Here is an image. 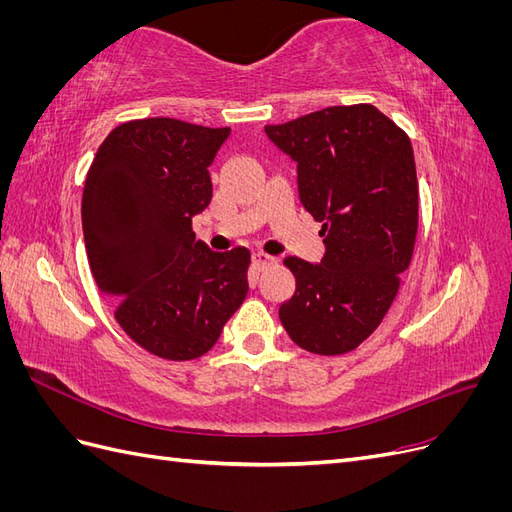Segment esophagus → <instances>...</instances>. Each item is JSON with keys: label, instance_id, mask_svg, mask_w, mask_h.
I'll use <instances>...</instances> for the list:
<instances>
[{"label": "esophagus", "instance_id": "34e87169", "mask_svg": "<svg viewBox=\"0 0 512 512\" xmlns=\"http://www.w3.org/2000/svg\"><path fill=\"white\" fill-rule=\"evenodd\" d=\"M252 260H254V265H256L258 269H267V267H271L273 262H275V258L269 256V254H265V252H254Z\"/></svg>", "mask_w": 512, "mask_h": 512}]
</instances>
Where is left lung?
<instances>
[{"label": "left lung", "instance_id": "left-lung-1", "mask_svg": "<svg viewBox=\"0 0 512 512\" xmlns=\"http://www.w3.org/2000/svg\"><path fill=\"white\" fill-rule=\"evenodd\" d=\"M265 132L297 162L299 198L324 237L320 262L284 260L297 290L280 305V320L303 350L350 352L378 329L412 260L418 179L410 138L371 104L331 106Z\"/></svg>", "mask_w": 512, "mask_h": 512}]
</instances>
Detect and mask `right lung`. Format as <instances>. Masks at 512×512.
<instances>
[{
    "label": "right lung",
    "mask_w": 512,
    "mask_h": 512,
    "mask_svg": "<svg viewBox=\"0 0 512 512\" xmlns=\"http://www.w3.org/2000/svg\"><path fill=\"white\" fill-rule=\"evenodd\" d=\"M228 136L230 128L168 117L128 121L87 173L83 235L94 280L121 329L168 361L209 352L250 290V252H213L192 232Z\"/></svg>",
    "instance_id": "obj_1"
}]
</instances>
